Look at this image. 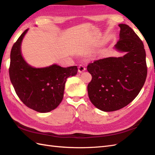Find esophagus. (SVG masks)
Masks as SVG:
<instances>
[{"mask_svg": "<svg viewBox=\"0 0 155 155\" xmlns=\"http://www.w3.org/2000/svg\"><path fill=\"white\" fill-rule=\"evenodd\" d=\"M78 73H82V72H84L86 70V68L83 65H82V64H80L78 68Z\"/></svg>", "mask_w": 155, "mask_h": 155, "instance_id": "obj_1", "label": "esophagus"}]
</instances>
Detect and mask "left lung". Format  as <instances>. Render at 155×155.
<instances>
[{
	"label": "left lung",
	"mask_w": 155,
	"mask_h": 155,
	"mask_svg": "<svg viewBox=\"0 0 155 155\" xmlns=\"http://www.w3.org/2000/svg\"><path fill=\"white\" fill-rule=\"evenodd\" d=\"M120 39L114 45L121 57L94 61L87 67L92 75L88 84L91 102L104 111L123 108L131 102L145 84L147 74L144 45L132 28L119 24Z\"/></svg>",
	"instance_id": "obj_1"
}]
</instances>
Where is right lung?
<instances>
[{
    "mask_svg": "<svg viewBox=\"0 0 155 155\" xmlns=\"http://www.w3.org/2000/svg\"><path fill=\"white\" fill-rule=\"evenodd\" d=\"M29 29L12 46L9 75L16 94L25 105L40 113L55 110L62 101L67 78L76 75L77 66L64 68L57 64L41 68L29 64L22 56L21 45Z\"/></svg>",
    "mask_w": 155,
    "mask_h": 155,
    "instance_id": "obj_1",
    "label": "right lung"
}]
</instances>
